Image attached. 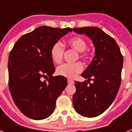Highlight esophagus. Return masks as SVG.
Segmentation results:
<instances>
[{
	"label": "esophagus",
	"instance_id": "34e87169",
	"mask_svg": "<svg viewBox=\"0 0 132 132\" xmlns=\"http://www.w3.org/2000/svg\"><path fill=\"white\" fill-rule=\"evenodd\" d=\"M68 84H74V81L71 80V79H68Z\"/></svg>",
	"mask_w": 132,
	"mask_h": 132
}]
</instances>
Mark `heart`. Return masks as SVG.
<instances>
[{"instance_id": "heart-1", "label": "heart", "mask_w": 132, "mask_h": 132, "mask_svg": "<svg viewBox=\"0 0 132 132\" xmlns=\"http://www.w3.org/2000/svg\"><path fill=\"white\" fill-rule=\"evenodd\" d=\"M68 45L78 52H80V57L86 60L88 58V52L86 51L87 42L85 39L81 37H73L68 41ZM64 54V47L60 42H57L53 45L51 49L52 60L56 63L62 62ZM83 65L79 62L75 64H64L57 69V72L61 76L66 78L72 79L83 70Z\"/></svg>"}]
</instances>
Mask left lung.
<instances>
[{"label":"left lung","mask_w":132,"mask_h":132,"mask_svg":"<svg viewBox=\"0 0 132 132\" xmlns=\"http://www.w3.org/2000/svg\"><path fill=\"white\" fill-rule=\"evenodd\" d=\"M72 30L77 34L86 35L95 48V56L81 74L83 77L88 79L87 81H75L73 106L83 117H96L110 106L119 92L123 55L114 39L99 28L86 27L73 28ZM91 79L93 81L92 84H89Z\"/></svg>","instance_id":"left-lung-1"}]
</instances>
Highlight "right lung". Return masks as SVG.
Instances as JSON below:
<instances>
[{"label":"right lung","instance_id":"obj_1","mask_svg":"<svg viewBox=\"0 0 132 132\" xmlns=\"http://www.w3.org/2000/svg\"><path fill=\"white\" fill-rule=\"evenodd\" d=\"M71 28L46 26L36 28L15 42L8 62L9 87L13 100L21 112L34 120L50 117L56 100L68 83L66 77H53L51 49ZM47 79V82L42 81Z\"/></svg>","mask_w":132,"mask_h":132}]
</instances>
